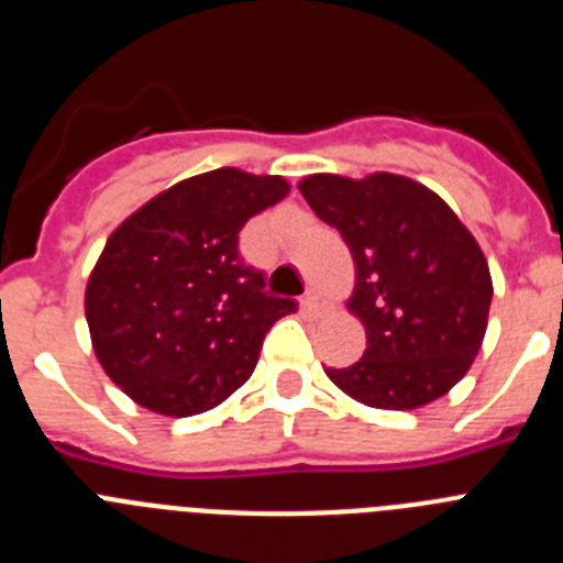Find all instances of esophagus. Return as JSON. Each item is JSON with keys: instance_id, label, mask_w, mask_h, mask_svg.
<instances>
[{"instance_id": "1", "label": "esophagus", "mask_w": 563, "mask_h": 563, "mask_svg": "<svg viewBox=\"0 0 563 563\" xmlns=\"http://www.w3.org/2000/svg\"><path fill=\"white\" fill-rule=\"evenodd\" d=\"M301 305H305V310L310 312V316H321V312L327 310L324 298L318 296L316 290H310V292H307V296H305V301H301Z\"/></svg>"}]
</instances>
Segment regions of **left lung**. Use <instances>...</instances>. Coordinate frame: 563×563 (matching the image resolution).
I'll list each match as a JSON object with an SVG mask.
<instances>
[{
	"label": "left lung",
	"mask_w": 563,
	"mask_h": 563,
	"mask_svg": "<svg viewBox=\"0 0 563 563\" xmlns=\"http://www.w3.org/2000/svg\"><path fill=\"white\" fill-rule=\"evenodd\" d=\"M298 188L355 258L350 310L366 327V352L324 369L330 380L391 411L445 395L471 369L494 298L476 239L434 191L400 174H310Z\"/></svg>",
	"instance_id": "obj_1"
}]
</instances>
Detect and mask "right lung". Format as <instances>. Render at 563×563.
<instances>
[{
    "mask_svg": "<svg viewBox=\"0 0 563 563\" xmlns=\"http://www.w3.org/2000/svg\"><path fill=\"white\" fill-rule=\"evenodd\" d=\"M287 191L276 174L217 168L157 194L107 239L84 298L89 335L143 409L202 415L253 375L296 301L265 292V273L239 256V231Z\"/></svg>",
    "mask_w": 563,
    "mask_h": 563,
    "instance_id": "right-lung-1",
    "label": "right lung"
}]
</instances>
